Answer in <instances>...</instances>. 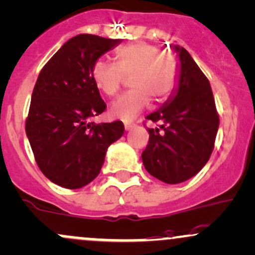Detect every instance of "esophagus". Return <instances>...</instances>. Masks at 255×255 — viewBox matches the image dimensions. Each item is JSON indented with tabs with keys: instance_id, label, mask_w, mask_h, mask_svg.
Wrapping results in <instances>:
<instances>
[{
	"instance_id": "1",
	"label": "esophagus",
	"mask_w": 255,
	"mask_h": 255,
	"mask_svg": "<svg viewBox=\"0 0 255 255\" xmlns=\"http://www.w3.org/2000/svg\"><path fill=\"white\" fill-rule=\"evenodd\" d=\"M134 127V123L133 122H125V129L126 130H129L130 128Z\"/></svg>"
}]
</instances>
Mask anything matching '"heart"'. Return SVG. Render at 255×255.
<instances>
[{
    "mask_svg": "<svg viewBox=\"0 0 255 255\" xmlns=\"http://www.w3.org/2000/svg\"><path fill=\"white\" fill-rule=\"evenodd\" d=\"M97 86L109 97L121 88L125 76H129L132 89L115 99L110 106L114 117L129 120L153 103L166 102L174 91L178 68L172 54L158 50L147 42H135L119 48L115 63L98 59L92 69Z\"/></svg>",
    "mask_w": 255,
    "mask_h": 255,
    "instance_id": "obj_1",
    "label": "heart"
}]
</instances>
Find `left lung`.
Wrapping results in <instances>:
<instances>
[{
    "mask_svg": "<svg viewBox=\"0 0 255 255\" xmlns=\"http://www.w3.org/2000/svg\"><path fill=\"white\" fill-rule=\"evenodd\" d=\"M174 49L180 61L178 86L163 106L146 116L161 126L147 128L149 144L141 153L147 172L167 184L183 183L203 168L219 127L208 78L185 48Z\"/></svg>",
    "mask_w": 255,
    "mask_h": 255,
    "instance_id": "obj_1",
    "label": "left lung"
}]
</instances>
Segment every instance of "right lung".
<instances>
[{
    "mask_svg": "<svg viewBox=\"0 0 255 255\" xmlns=\"http://www.w3.org/2000/svg\"><path fill=\"white\" fill-rule=\"evenodd\" d=\"M120 42L89 33L75 36L50 58L36 81L25 130L38 168L65 189H80L94 180L108 147L125 132L121 121H91L106 109L92 69Z\"/></svg>",
    "mask_w": 255,
    "mask_h": 255,
    "instance_id": "obj_1",
    "label": "right lung"
}]
</instances>
